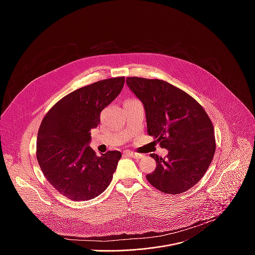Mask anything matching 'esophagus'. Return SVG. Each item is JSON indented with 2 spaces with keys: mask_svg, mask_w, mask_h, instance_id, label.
Listing matches in <instances>:
<instances>
[{
  "mask_svg": "<svg viewBox=\"0 0 255 255\" xmlns=\"http://www.w3.org/2000/svg\"><path fill=\"white\" fill-rule=\"evenodd\" d=\"M125 154L129 157H132V158H135V159H139L141 158L143 155L140 154V153H136V152H132V151H125Z\"/></svg>",
  "mask_w": 255,
  "mask_h": 255,
  "instance_id": "esophagus-1",
  "label": "esophagus"
}]
</instances>
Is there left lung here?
<instances>
[{"label": "left lung", "instance_id": "8db88e82", "mask_svg": "<svg viewBox=\"0 0 255 255\" xmlns=\"http://www.w3.org/2000/svg\"><path fill=\"white\" fill-rule=\"evenodd\" d=\"M126 84L144 107L148 134L168 150L165 158L150 154L156 168L147 180L165 194L190 190L207 171L216 149L213 124L204 108L164 81L134 77Z\"/></svg>", "mask_w": 255, "mask_h": 255}]
</instances>
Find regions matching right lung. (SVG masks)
Masks as SVG:
<instances>
[{
	"instance_id": "add662e5",
	"label": "right lung",
	"mask_w": 255,
	"mask_h": 255,
	"mask_svg": "<svg viewBox=\"0 0 255 255\" xmlns=\"http://www.w3.org/2000/svg\"><path fill=\"white\" fill-rule=\"evenodd\" d=\"M125 78L97 82L58 101L43 118L37 135L39 166L49 184L72 201H88L110 185L122 154L96 155L91 130L100 114L121 93Z\"/></svg>"
}]
</instances>
